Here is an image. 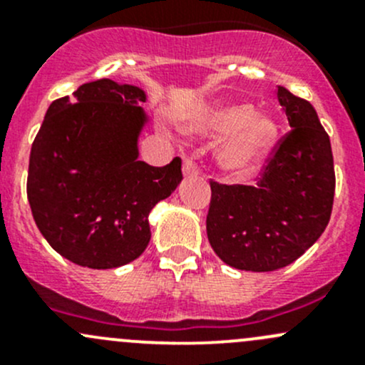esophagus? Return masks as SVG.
Returning <instances> with one entry per match:
<instances>
[{"label":"esophagus","instance_id":"esophagus-1","mask_svg":"<svg viewBox=\"0 0 365 365\" xmlns=\"http://www.w3.org/2000/svg\"><path fill=\"white\" fill-rule=\"evenodd\" d=\"M197 173H200V169H197L196 162H194L192 157H185V159H183V175L196 176Z\"/></svg>","mask_w":365,"mask_h":365}]
</instances>
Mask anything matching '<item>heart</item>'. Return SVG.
<instances>
[{"mask_svg": "<svg viewBox=\"0 0 365 365\" xmlns=\"http://www.w3.org/2000/svg\"><path fill=\"white\" fill-rule=\"evenodd\" d=\"M197 130L210 138H226L219 164L227 175L244 178L267 162L281 138V123L272 114H257L249 102H224L201 114Z\"/></svg>", "mask_w": 365, "mask_h": 365, "instance_id": "1", "label": "heart"}]
</instances>
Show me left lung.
<instances>
[{
    "label": "left lung",
    "instance_id": "1",
    "mask_svg": "<svg viewBox=\"0 0 365 365\" xmlns=\"http://www.w3.org/2000/svg\"><path fill=\"white\" fill-rule=\"evenodd\" d=\"M292 130L279 141L257 185L210 182L206 235L230 267L272 272L298 259L325 231L336 192L330 138L314 108L279 86Z\"/></svg>",
    "mask_w": 365,
    "mask_h": 365
}]
</instances>
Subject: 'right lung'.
<instances>
[{
    "label": "right lung",
    "mask_w": 365,
    "mask_h": 365,
    "mask_svg": "<svg viewBox=\"0 0 365 365\" xmlns=\"http://www.w3.org/2000/svg\"><path fill=\"white\" fill-rule=\"evenodd\" d=\"M146 93L111 79L54 101L31 146L28 201L51 247L81 267L106 270L145 252L148 215L182 182V159L139 160Z\"/></svg>",
    "instance_id": "obj_1"
}]
</instances>
